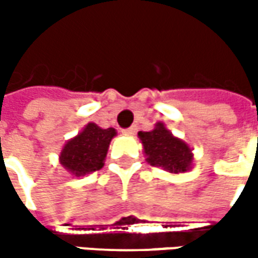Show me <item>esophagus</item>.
I'll return each instance as SVG.
<instances>
[{
  "mask_svg": "<svg viewBox=\"0 0 258 258\" xmlns=\"http://www.w3.org/2000/svg\"><path fill=\"white\" fill-rule=\"evenodd\" d=\"M121 133H123L124 135H134L135 133H137V127H135V125H131L130 128L121 130Z\"/></svg>",
  "mask_w": 258,
  "mask_h": 258,
  "instance_id": "34e87169",
  "label": "esophagus"
}]
</instances>
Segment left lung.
<instances>
[{
	"mask_svg": "<svg viewBox=\"0 0 258 258\" xmlns=\"http://www.w3.org/2000/svg\"><path fill=\"white\" fill-rule=\"evenodd\" d=\"M144 145L146 162L168 173H185L192 166L194 155L188 144L174 137L163 123H156L152 131L138 133Z\"/></svg>",
	"mask_w": 258,
	"mask_h": 258,
	"instance_id": "1",
	"label": "left lung"
}]
</instances>
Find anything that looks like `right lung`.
Wrapping results in <instances>:
<instances>
[{"instance_id":"add662e5","label":"right lung","mask_w":258,"mask_h":258,"mask_svg":"<svg viewBox=\"0 0 258 258\" xmlns=\"http://www.w3.org/2000/svg\"><path fill=\"white\" fill-rule=\"evenodd\" d=\"M116 134L114 128H101L95 123H88L79 135L64 144L59 162L76 177L101 170L109 144Z\"/></svg>"}]
</instances>
